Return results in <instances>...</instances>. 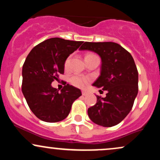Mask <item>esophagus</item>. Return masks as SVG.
<instances>
[{"mask_svg": "<svg viewBox=\"0 0 160 160\" xmlns=\"http://www.w3.org/2000/svg\"><path fill=\"white\" fill-rule=\"evenodd\" d=\"M87 94H88V93H87V92H86V91H85V90L82 91V95H86Z\"/></svg>", "mask_w": 160, "mask_h": 160, "instance_id": "esophagus-1", "label": "esophagus"}]
</instances>
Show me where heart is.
<instances>
[{"label": "heart", "mask_w": 160, "mask_h": 160, "mask_svg": "<svg viewBox=\"0 0 160 160\" xmlns=\"http://www.w3.org/2000/svg\"><path fill=\"white\" fill-rule=\"evenodd\" d=\"M92 56H95V55L87 54L86 56V57ZM68 63H69V58H68V59L65 61V68L68 67ZM70 81H71V82L73 84V85L77 86V87L82 88V87H83V86L86 84V82H87V81H88V79L85 78L84 76H82V75L74 74V75H73L72 77H71V79H70Z\"/></svg>", "instance_id": "obj_1"}]
</instances>
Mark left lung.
Here are the masks:
<instances>
[{"mask_svg": "<svg viewBox=\"0 0 160 160\" xmlns=\"http://www.w3.org/2000/svg\"><path fill=\"white\" fill-rule=\"evenodd\" d=\"M80 50H90L102 59L101 74L92 86L107 91L105 98L96 95L97 102L88 109L95 124L116 126L128 114L138 92V73L132 56L113 42H85Z\"/></svg>", "mask_w": 160, "mask_h": 160, "instance_id": "1", "label": "left lung"}]
</instances>
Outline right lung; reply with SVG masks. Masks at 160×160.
Instances as JSON below:
<instances>
[{
	"instance_id": "obj_1",
	"label": "right lung",
	"mask_w": 160,
	"mask_h": 160,
	"mask_svg": "<svg viewBox=\"0 0 160 160\" xmlns=\"http://www.w3.org/2000/svg\"><path fill=\"white\" fill-rule=\"evenodd\" d=\"M82 41L59 38H49L34 47L28 55L22 67V91L31 111L47 122L63 120L69 114L73 102L81 91L67 84L61 92L51 86L64 74L65 62Z\"/></svg>"
}]
</instances>
